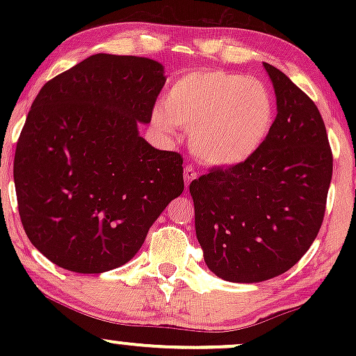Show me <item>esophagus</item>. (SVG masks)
Returning a JSON list of instances; mask_svg holds the SVG:
<instances>
[{"label": "esophagus", "instance_id": "esophagus-1", "mask_svg": "<svg viewBox=\"0 0 356 356\" xmlns=\"http://www.w3.org/2000/svg\"><path fill=\"white\" fill-rule=\"evenodd\" d=\"M195 177H197V170H195L194 167L192 165L184 167V181H186V186H189Z\"/></svg>", "mask_w": 356, "mask_h": 356}]
</instances>
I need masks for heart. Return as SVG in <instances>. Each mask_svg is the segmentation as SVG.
Returning a JSON list of instances; mask_svg holds the SVG:
<instances>
[{"instance_id":"b5f03b06","label":"heart","mask_w":356,"mask_h":356,"mask_svg":"<svg viewBox=\"0 0 356 356\" xmlns=\"http://www.w3.org/2000/svg\"><path fill=\"white\" fill-rule=\"evenodd\" d=\"M275 99L263 81L224 70H195L179 79L154 112L167 134L192 129L191 147L211 165H236L266 142L275 122Z\"/></svg>"}]
</instances>
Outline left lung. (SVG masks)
<instances>
[{"label":"left lung","mask_w":356,"mask_h":356,"mask_svg":"<svg viewBox=\"0 0 356 356\" xmlns=\"http://www.w3.org/2000/svg\"><path fill=\"white\" fill-rule=\"evenodd\" d=\"M264 68L277 104L266 142L189 187L204 261L232 283H259L295 266L320 232L333 174L320 110L283 72Z\"/></svg>","instance_id":"obj_1"}]
</instances>
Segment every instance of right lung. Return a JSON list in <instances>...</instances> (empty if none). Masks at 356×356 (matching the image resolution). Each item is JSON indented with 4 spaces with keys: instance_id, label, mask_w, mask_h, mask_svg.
I'll return each instance as SVG.
<instances>
[{
    "instance_id": "right-lung-1",
    "label": "right lung",
    "mask_w": 356,
    "mask_h": 356,
    "mask_svg": "<svg viewBox=\"0 0 356 356\" xmlns=\"http://www.w3.org/2000/svg\"><path fill=\"white\" fill-rule=\"evenodd\" d=\"M165 76L140 56L92 55L48 80L16 142L13 177L31 244L68 271L132 259L184 191L182 155L138 136Z\"/></svg>"
}]
</instances>
